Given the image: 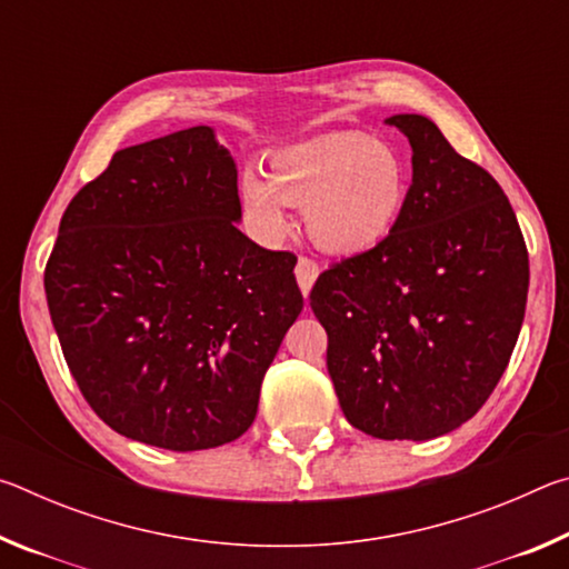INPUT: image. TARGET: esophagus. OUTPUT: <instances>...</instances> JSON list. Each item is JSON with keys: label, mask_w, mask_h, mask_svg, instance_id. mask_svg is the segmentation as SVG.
<instances>
[{"label": "esophagus", "mask_w": 569, "mask_h": 569, "mask_svg": "<svg viewBox=\"0 0 569 569\" xmlns=\"http://www.w3.org/2000/svg\"><path fill=\"white\" fill-rule=\"evenodd\" d=\"M316 278H319V263L311 261V258H306V256L298 258V263H296V281H298V286H301V293L303 296L311 293Z\"/></svg>", "instance_id": "1"}]
</instances>
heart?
<instances>
[{"label":"heart","instance_id":"heart-1","mask_svg":"<svg viewBox=\"0 0 569 569\" xmlns=\"http://www.w3.org/2000/svg\"><path fill=\"white\" fill-rule=\"evenodd\" d=\"M243 206L258 233L286 236V206L303 208L306 230L326 253L381 246L407 210L411 168L403 152L366 132H333L276 152L268 178L248 170Z\"/></svg>","mask_w":569,"mask_h":569}]
</instances>
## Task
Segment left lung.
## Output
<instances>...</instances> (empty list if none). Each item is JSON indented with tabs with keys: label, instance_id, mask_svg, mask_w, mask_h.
Returning <instances> with one entry per match:
<instances>
[{
	"label": "left lung",
	"instance_id": "obj_1",
	"mask_svg": "<svg viewBox=\"0 0 569 569\" xmlns=\"http://www.w3.org/2000/svg\"><path fill=\"white\" fill-rule=\"evenodd\" d=\"M409 138L411 192L381 246L323 271L311 291L326 366L351 427L423 441L475 417L525 321L529 258L505 190L423 114Z\"/></svg>",
	"mask_w": 569,
	"mask_h": 569
}]
</instances>
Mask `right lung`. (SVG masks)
<instances>
[{
	"mask_svg": "<svg viewBox=\"0 0 569 569\" xmlns=\"http://www.w3.org/2000/svg\"><path fill=\"white\" fill-rule=\"evenodd\" d=\"M238 220L236 160L208 124L118 150L67 206L47 306L77 387L118 435L198 451L253 423L303 296L296 256Z\"/></svg>",
	"mask_w": 569,
	"mask_h": 569,
	"instance_id": "right-lung-1",
	"label": "right lung"
}]
</instances>
